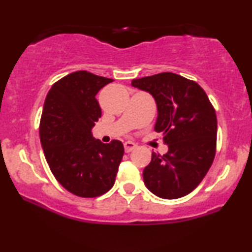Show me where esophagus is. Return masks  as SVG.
<instances>
[{"label":"esophagus","instance_id":"1","mask_svg":"<svg viewBox=\"0 0 252 252\" xmlns=\"http://www.w3.org/2000/svg\"><path fill=\"white\" fill-rule=\"evenodd\" d=\"M136 147H137V144L131 142V141H126V142H124V150H126V153H130L131 150H134Z\"/></svg>","mask_w":252,"mask_h":252}]
</instances>
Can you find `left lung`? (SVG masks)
I'll return each mask as SVG.
<instances>
[{
    "mask_svg": "<svg viewBox=\"0 0 252 252\" xmlns=\"http://www.w3.org/2000/svg\"><path fill=\"white\" fill-rule=\"evenodd\" d=\"M155 99V131L162 132L168 152L152 154L143 181L162 199L187 195L209 172L216 154L217 117L200 86L179 74L163 72L131 82Z\"/></svg>",
    "mask_w": 252,
    "mask_h": 252,
    "instance_id": "1",
    "label": "left lung"
}]
</instances>
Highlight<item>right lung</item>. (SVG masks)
Returning <instances> with one entry per match:
<instances>
[{"label": "right lung", "instance_id": "obj_1", "mask_svg": "<svg viewBox=\"0 0 252 252\" xmlns=\"http://www.w3.org/2000/svg\"><path fill=\"white\" fill-rule=\"evenodd\" d=\"M110 78L77 71L52 85L43 104L40 141L48 166L60 185L78 196L94 198L114 186L124 148L92 136L102 110L96 94Z\"/></svg>", "mask_w": 252, "mask_h": 252}]
</instances>
